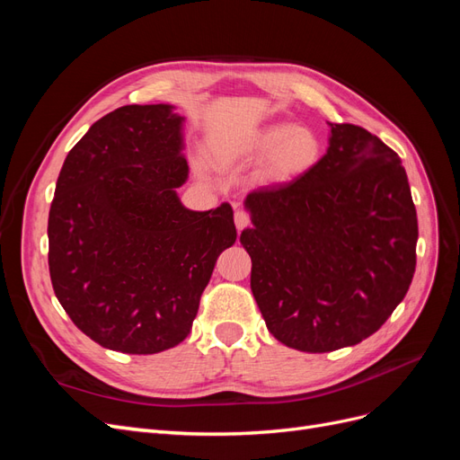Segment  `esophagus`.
I'll list each match as a JSON object with an SVG mask.
<instances>
[{"label":"esophagus","instance_id":"obj_1","mask_svg":"<svg viewBox=\"0 0 460 460\" xmlns=\"http://www.w3.org/2000/svg\"><path fill=\"white\" fill-rule=\"evenodd\" d=\"M234 222H235V228H238V232H240L245 226H249V222H252V220H249V215L245 211L238 208V211H235V215H234Z\"/></svg>","mask_w":460,"mask_h":460}]
</instances>
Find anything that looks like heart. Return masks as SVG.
<instances>
[{"mask_svg":"<svg viewBox=\"0 0 460 460\" xmlns=\"http://www.w3.org/2000/svg\"><path fill=\"white\" fill-rule=\"evenodd\" d=\"M226 155L264 159V174L270 178H289L303 172L318 157L316 136L303 127L291 124H269L235 142Z\"/></svg>","mask_w":460,"mask_h":460,"instance_id":"obj_1","label":"heart"}]
</instances>
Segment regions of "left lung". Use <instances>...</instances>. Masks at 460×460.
Instances as JSON below:
<instances>
[{
	"label": "left lung",
	"mask_w": 460,
	"mask_h": 460,
	"mask_svg": "<svg viewBox=\"0 0 460 460\" xmlns=\"http://www.w3.org/2000/svg\"><path fill=\"white\" fill-rule=\"evenodd\" d=\"M309 171L243 201L252 291L272 336L307 353L357 345L407 296L419 222L397 153L355 124L328 122Z\"/></svg>",
	"instance_id": "obj_1"
}]
</instances>
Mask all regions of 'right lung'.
Listing matches in <instances>:
<instances>
[{"instance_id":"1","label":"right lung","mask_w":460,"mask_h":460,"mask_svg":"<svg viewBox=\"0 0 460 460\" xmlns=\"http://www.w3.org/2000/svg\"><path fill=\"white\" fill-rule=\"evenodd\" d=\"M174 105H124L68 151L49 208V276L90 340L128 355L184 341L218 255L235 242L234 211H191L186 117Z\"/></svg>"}]
</instances>
